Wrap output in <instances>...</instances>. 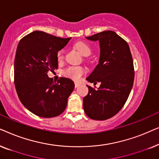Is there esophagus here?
I'll list each match as a JSON object with an SVG mask.
<instances>
[{
	"mask_svg": "<svg viewBox=\"0 0 159 159\" xmlns=\"http://www.w3.org/2000/svg\"><path fill=\"white\" fill-rule=\"evenodd\" d=\"M80 85V84L78 83V82H75V86L76 88H78V87H79Z\"/></svg>",
	"mask_w": 159,
	"mask_h": 159,
	"instance_id": "obj_1",
	"label": "esophagus"
}]
</instances>
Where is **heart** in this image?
Wrapping results in <instances>:
<instances>
[{
  "mask_svg": "<svg viewBox=\"0 0 159 159\" xmlns=\"http://www.w3.org/2000/svg\"><path fill=\"white\" fill-rule=\"evenodd\" d=\"M75 47L77 48L80 53L84 56H90L92 53V49L88 43L80 41V42L76 43L75 44ZM64 58V50H60L57 53V59L58 61H62ZM84 72V69L80 66H71L67 68L64 71V75L66 77L70 78L74 80H79L82 75Z\"/></svg>",
  "mask_w": 159,
  "mask_h": 159,
  "instance_id": "heart-1",
  "label": "heart"
}]
</instances>
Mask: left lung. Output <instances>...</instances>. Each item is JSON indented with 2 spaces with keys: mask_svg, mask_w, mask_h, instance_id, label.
<instances>
[{
  "mask_svg": "<svg viewBox=\"0 0 159 159\" xmlns=\"http://www.w3.org/2000/svg\"><path fill=\"white\" fill-rule=\"evenodd\" d=\"M86 38L98 41L101 48L98 64L86 80L101 85L97 90L87 85L88 94L83 98V108L90 119L106 120L116 115L129 97L134 77L133 60L127 43L114 31Z\"/></svg>",
  "mask_w": 159,
  "mask_h": 159,
  "instance_id": "left-lung-1",
  "label": "left lung"
}]
</instances>
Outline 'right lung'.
Returning <instances> with one entry per match:
<instances>
[{
    "label": "right lung",
    "mask_w": 159,
    "mask_h": 159,
    "mask_svg": "<svg viewBox=\"0 0 159 159\" xmlns=\"http://www.w3.org/2000/svg\"><path fill=\"white\" fill-rule=\"evenodd\" d=\"M70 39L34 31L19 41L14 61L15 87L21 103L37 116H57L66 107L74 82L61 77L54 83L47 74L58 68L57 53Z\"/></svg>",
    "instance_id": "1"
}]
</instances>
